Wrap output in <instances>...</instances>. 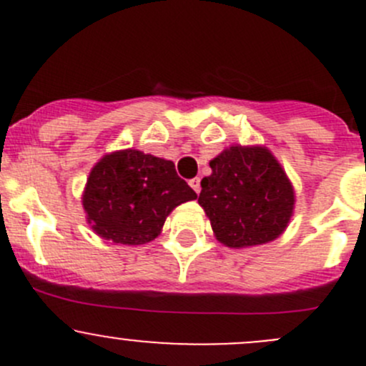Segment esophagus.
<instances>
[{"label":"esophagus","instance_id":"obj_1","mask_svg":"<svg viewBox=\"0 0 366 366\" xmlns=\"http://www.w3.org/2000/svg\"><path fill=\"white\" fill-rule=\"evenodd\" d=\"M189 186L191 187H193V189H194V193H200V189H202V187H200V179H198V177H194V179H191L189 180Z\"/></svg>","mask_w":366,"mask_h":366}]
</instances>
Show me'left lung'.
Instances as JSON below:
<instances>
[{
  "instance_id": "left-lung-1",
  "label": "left lung",
  "mask_w": 366,
  "mask_h": 366,
  "mask_svg": "<svg viewBox=\"0 0 366 366\" xmlns=\"http://www.w3.org/2000/svg\"><path fill=\"white\" fill-rule=\"evenodd\" d=\"M198 204L217 241L230 248L274 241L289 224L294 189L280 162L262 147H230L210 161Z\"/></svg>"
}]
</instances>
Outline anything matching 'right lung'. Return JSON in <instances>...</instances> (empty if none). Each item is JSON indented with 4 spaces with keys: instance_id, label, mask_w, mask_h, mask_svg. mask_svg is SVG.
<instances>
[{
    "instance_id": "obj_1",
    "label": "right lung",
    "mask_w": 366,
    "mask_h": 366,
    "mask_svg": "<svg viewBox=\"0 0 366 366\" xmlns=\"http://www.w3.org/2000/svg\"><path fill=\"white\" fill-rule=\"evenodd\" d=\"M194 198L172 161L129 149L108 154L94 166L83 207L95 234L136 246L154 241L166 216Z\"/></svg>"
}]
</instances>
